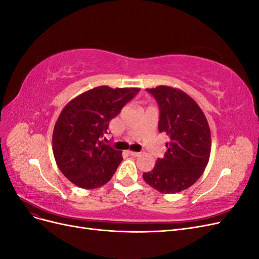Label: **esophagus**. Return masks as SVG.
I'll return each mask as SVG.
<instances>
[{
  "instance_id": "esophagus-1",
  "label": "esophagus",
  "mask_w": 259,
  "mask_h": 259,
  "mask_svg": "<svg viewBox=\"0 0 259 259\" xmlns=\"http://www.w3.org/2000/svg\"><path fill=\"white\" fill-rule=\"evenodd\" d=\"M128 154L132 155V156H139L142 153H140V152H135V151H128Z\"/></svg>"
}]
</instances>
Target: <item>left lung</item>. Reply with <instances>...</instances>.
I'll return each mask as SVG.
<instances>
[{"instance_id": "1", "label": "left lung", "mask_w": 259, "mask_h": 259, "mask_svg": "<svg viewBox=\"0 0 259 259\" xmlns=\"http://www.w3.org/2000/svg\"><path fill=\"white\" fill-rule=\"evenodd\" d=\"M147 91L160 107L159 132L169 140L163 158L143 177L161 193H177L197 182L207 165L211 147L209 125L199 105L182 90L160 85Z\"/></svg>"}]
</instances>
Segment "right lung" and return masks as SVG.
Listing matches in <instances>:
<instances>
[{
    "label": "right lung",
    "instance_id": "add662e5",
    "mask_svg": "<svg viewBox=\"0 0 259 259\" xmlns=\"http://www.w3.org/2000/svg\"><path fill=\"white\" fill-rule=\"evenodd\" d=\"M140 89L97 86L62 109L53 132V153L60 171L83 189L107 184L122 162V152L104 143L109 122Z\"/></svg>",
    "mask_w": 259,
    "mask_h": 259
}]
</instances>
